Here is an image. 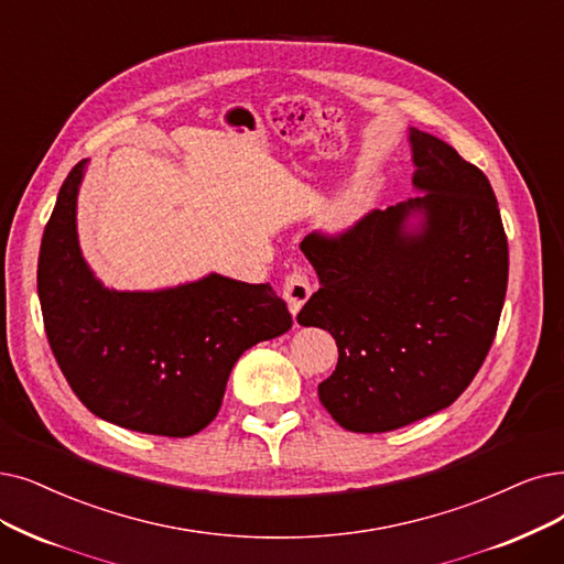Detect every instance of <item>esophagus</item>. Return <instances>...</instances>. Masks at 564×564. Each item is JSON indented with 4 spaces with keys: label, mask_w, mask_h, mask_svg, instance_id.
<instances>
[{
    "label": "esophagus",
    "mask_w": 564,
    "mask_h": 564,
    "mask_svg": "<svg viewBox=\"0 0 564 564\" xmlns=\"http://www.w3.org/2000/svg\"><path fill=\"white\" fill-rule=\"evenodd\" d=\"M312 291H314V284H312L310 275L305 273L301 265H296L284 278L282 294H284V301L289 303V310H291V314H294V317H296V312L307 303V299L312 296Z\"/></svg>",
    "instance_id": "34e87169"
}]
</instances>
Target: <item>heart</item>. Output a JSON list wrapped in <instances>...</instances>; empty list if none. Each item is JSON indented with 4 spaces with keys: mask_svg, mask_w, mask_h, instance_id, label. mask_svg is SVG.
<instances>
[{
    "mask_svg": "<svg viewBox=\"0 0 564 564\" xmlns=\"http://www.w3.org/2000/svg\"><path fill=\"white\" fill-rule=\"evenodd\" d=\"M372 189L366 185H356L347 189L343 196H337L322 213V227L328 231H345L347 227L368 210L372 204Z\"/></svg>",
    "mask_w": 564,
    "mask_h": 564,
    "instance_id": "heart-1",
    "label": "heart"
}]
</instances>
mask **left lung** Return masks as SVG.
<instances>
[{
    "mask_svg": "<svg viewBox=\"0 0 564 564\" xmlns=\"http://www.w3.org/2000/svg\"><path fill=\"white\" fill-rule=\"evenodd\" d=\"M410 143L414 187L427 194L301 242L322 286L299 324L335 337L319 400L351 433L448 408L479 372L505 305L509 247L488 177L431 133L410 129ZM414 212L424 217L410 232Z\"/></svg>",
    "mask_w": 564,
    "mask_h": 564,
    "instance_id": "obj_1",
    "label": "left lung"
}]
</instances>
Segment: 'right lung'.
<instances>
[{
  "mask_svg": "<svg viewBox=\"0 0 564 564\" xmlns=\"http://www.w3.org/2000/svg\"><path fill=\"white\" fill-rule=\"evenodd\" d=\"M87 160L66 175L39 252L43 326L85 408L129 431L189 437L217 416L245 349L291 328L270 284L217 273L164 291H110L87 268L76 198Z\"/></svg>",
  "mask_w": 564,
  "mask_h": 564,
  "instance_id": "right-lung-1",
  "label": "right lung"
}]
</instances>
